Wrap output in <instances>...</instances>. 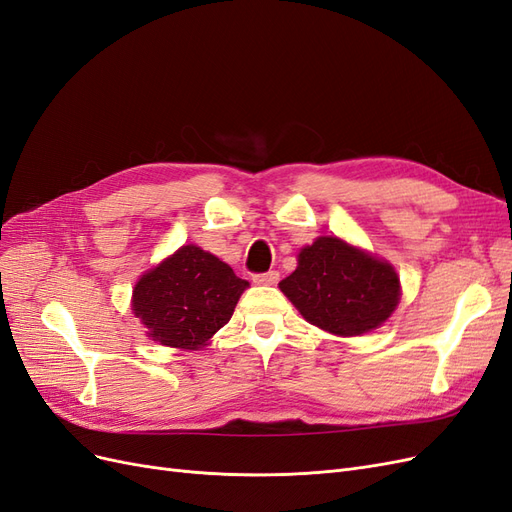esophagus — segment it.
Masks as SVG:
<instances>
[{"label": "esophagus", "instance_id": "obj_1", "mask_svg": "<svg viewBox=\"0 0 512 512\" xmlns=\"http://www.w3.org/2000/svg\"><path fill=\"white\" fill-rule=\"evenodd\" d=\"M280 282V273L277 271H267V273H256L254 275V284L258 286H273Z\"/></svg>", "mask_w": 512, "mask_h": 512}]
</instances>
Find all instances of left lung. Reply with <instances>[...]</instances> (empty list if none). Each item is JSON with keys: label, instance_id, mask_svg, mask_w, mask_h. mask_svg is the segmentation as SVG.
Wrapping results in <instances>:
<instances>
[{"label": "left lung", "instance_id": "1", "mask_svg": "<svg viewBox=\"0 0 512 512\" xmlns=\"http://www.w3.org/2000/svg\"><path fill=\"white\" fill-rule=\"evenodd\" d=\"M280 290L318 329L354 337L378 329L399 303V275L386 260L339 237H318Z\"/></svg>", "mask_w": 512, "mask_h": 512}]
</instances>
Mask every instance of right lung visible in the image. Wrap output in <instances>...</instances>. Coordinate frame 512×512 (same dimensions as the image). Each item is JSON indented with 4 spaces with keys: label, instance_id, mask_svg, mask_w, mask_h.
<instances>
[{
    "label": "right lung",
    "instance_id": "obj_1",
    "mask_svg": "<svg viewBox=\"0 0 512 512\" xmlns=\"http://www.w3.org/2000/svg\"><path fill=\"white\" fill-rule=\"evenodd\" d=\"M247 286L226 262L190 243L136 282L132 312L153 342L198 350L230 320Z\"/></svg>",
    "mask_w": 512,
    "mask_h": 512
}]
</instances>
